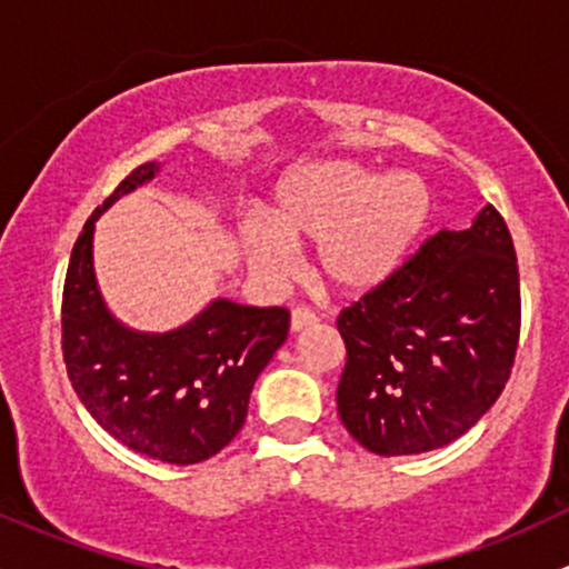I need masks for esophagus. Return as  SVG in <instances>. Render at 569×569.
Returning a JSON list of instances; mask_svg holds the SVG:
<instances>
[{"instance_id":"esophagus-1","label":"esophagus","mask_w":569,"mask_h":569,"mask_svg":"<svg viewBox=\"0 0 569 569\" xmlns=\"http://www.w3.org/2000/svg\"><path fill=\"white\" fill-rule=\"evenodd\" d=\"M316 321H319V319H316L313 310H308V308L291 310V332H302L305 327H313Z\"/></svg>"}]
</instances>
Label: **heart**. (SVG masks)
<instances>
[{
	"mask_svg": "<svg viewBox=\"0 0 569 569\" xmlns=\"http://www.w3.org/2000/svg\"><path fill=\"white\" fill-rule=\"evenodd\" d=\"M433 214L430 184L415 171H381L355 160L291 169L272 190L264 218H244L239 242L250 267L280 280L292 248L316 244L319 278L338 295L376 291L406 264Z\"/></svg>",
	"mask_w": 569,
	"mask_h": 569,
	"instance_id": "1",
	"label": "heart"
}]
</instances>
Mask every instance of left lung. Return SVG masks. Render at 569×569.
<instances>
[{
    "mask_svg": "<svg viewBox=\"0 0 569 569\" xmlns=\"http://www.w3.org/2000/svg\"><path fill=\"white\" fill-rule=\"evenodd\" d=\"M346 368L338 415L376 456L439 450L496 403L521 332L510 229L486 204L338 316Z\"/></svg>",
    "mask_w": 569,
    "mask_h": 569,
    "instance_id": "1",
    "label": "left lung"
}]
</instances>
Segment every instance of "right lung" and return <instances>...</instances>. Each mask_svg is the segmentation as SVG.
<instances>
[{
    "label": "right lung",
    "instance_id": "1",
    "mask_svg": "<svg viewBox=\"0 0 569 569\" xmlns=\"http://www.w3.org/2000/svg\"><path fill=\"white\" fill-rule=\"evenodd\" d=\"M158 171H130L83 223L64 278L62 351L100 428L141 456L190 466L218 456L244 426L256 379L289 335V310L218 297L169 332L130 330L111 313L94 278V223Z\"/></svg>",
    "mask_w": 569,
    "mask_h": 569
}]
</instances>
